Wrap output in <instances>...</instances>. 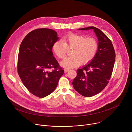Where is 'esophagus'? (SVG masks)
<instances>
[{
    "label": "esophagus",
    "instance_id": "obj_1",
    "mask_svg": "<svg viewBox=\"0 0 132 132\" xmlns=\"http://www.w3.org/2000/svg\"><path fill=\"white\" fill-rule=\"evenodd\" d=\"M68 71H69V69L65 68V69H64V71H65V72H67Z\"/></svg>",
    "mask_w": 132,
    "mask_h": 132
}]
</instances>
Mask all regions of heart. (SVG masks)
Returning a JSON list of instances; mask_svg holds the SVG:
<instances>
[{
	"mask_svg": "<svg viewBox=\"0 0 132 132\" xmlns=\"http://www.w3.org/2000/svg\"><path fill=\"white\" fill-rule=\"evenodd\" d=\"M61 41L55 42L52 46V51L57 57L63 59L67 52V48H72V55L65 58L60 64L66 68L79 66L81 63L87 64L94 58L98 49V42L93 37L70 33L63 37Z\"/></svg>",
	"mask_w": 132,
	"mask_h": 132,
	"instance_id": "heart-1",
	"label": "heart"
}]
</instances>
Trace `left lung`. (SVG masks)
Here are the masks:
<instances>
[{
  "mask_svg": "<svg viewBox=\"0 0 132 132\" xmlns=\"http://www.w3.org/2000/svg\"><path fill=\"white\" fill-rule=\"evenodd\" d=\"M93 29L99 41L97 53L92 61L77 70L72 86L81 95L90 97L102 91L111 78L113 69L116 52L111 41L100 29L94 27L79 29Z\"/></svg>",
  "mask_w": 132,
  "mask_h": 132,
  "instance_id": "left-lung-1",
  "label": "left lung"
}]
</instances>
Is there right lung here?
I'll use <instances>...</instances> for the list:
<instances>
[{"label": "right lung", "mask_w": 132, "mask_h": 132, "mask_svg": "<svg viewBox=\"0 0 132 132\" xmlns=\"http://www.w3.org/2000/svg\"><path fill=\"white\" fill-rule=\"evenodd\" d=\"M57 35L50 29H37L25 36L20 46L17 65L19 76L29 92L39 98L52 93L64 72L53 56L52 46L58 40ZM52 68V71H48Z\"/></svg>", "instance_id": "1"}]
</instances>
